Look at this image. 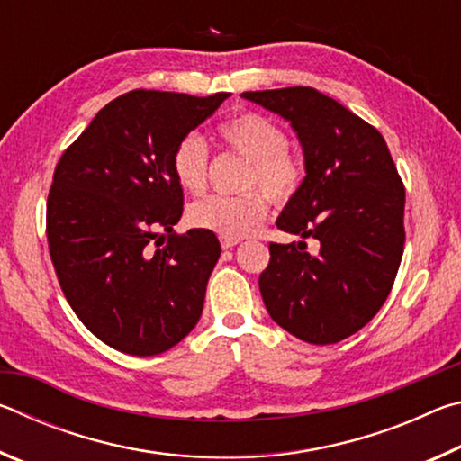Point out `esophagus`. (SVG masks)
<instances>
[{"mask_svg":"<svg viewBox=\"0 0 461 461\" xmlns=\"http://www.w3.org/2000/svg\"><path fill=\"white\" fill-rule=\"evenodd\" d=\"M220 241H221V248L223 249H230V248L240 244V240H231V238H220Z\"/></svg>","mask_w":461,"mask_h":461,"instance_id":"obj_1","label":"esophagus"}]
</instances>
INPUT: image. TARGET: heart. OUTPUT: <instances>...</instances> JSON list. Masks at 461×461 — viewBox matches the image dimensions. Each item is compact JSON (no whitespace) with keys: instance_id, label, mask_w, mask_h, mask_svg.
Returning <instances> with one entry per match:
<instances>
[{"instance_id":"obj_1","label":"heart","mask_w":461,"mask_h":461,"mask_svg":"<svg viewBox=\"0 0 461 461\" xmlns=\"http://www.w3.org/2000/svg\"><path fill=\"white\" fill-rule=\"evenodd\" d=\"M230 150L249 160L246 186L260 185L276 203L291 201L305 181V165L288 148V134L275 120L256 112L231 115L217 128ZM176 183L185 191L199 194L207 189L209 148L197 134L178 140L170 158ZM268 213V197L260 189L244 194H212L189 207L193 228L240 240L256 231Z\"/></svg>"}]
</instances>
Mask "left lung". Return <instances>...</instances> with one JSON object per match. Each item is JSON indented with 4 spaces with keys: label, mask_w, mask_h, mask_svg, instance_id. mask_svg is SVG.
<instances>
[{
    "label": "left lung",
    "mask_w": 461,
    "mask_h": 461,
    "mask_svg": "<svg viewBox=\"0 0 461 461\" xmlns=\"http://www.w3.org/2000/svg\"><path fill=\"white\" fill-rule=\"evenodd\" d=\"M291 122L305 154V181L278 230L319 240L275 244L260 275L275 321L307 343L349 338L384 305L404 248V185L380 131L313 87L241 93Z\"/></svg>",
    "instance_id": "left-lung-1"
}]
</instances>
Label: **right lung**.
Masks as SVG:
<instances>
[{
    "label": "right lung",
    "mask_w": 461,
    "mask_h": 461,
    "mask_svg": "<svg viewBox=\"0 0 461 461\" xmlns=\"http://www.w3.org/2000/svg\"><path fill=\"white\" fill-rule=\"evenodd\" d=\"M230 93L136 89L109 101L62 152L46 201L59 285L87 330L130 356H156L197 325L221 246L213 231L176 233L178 140Z\"/></svg>",
    "instance_id": "right-lung-1"
}]
</instances>
